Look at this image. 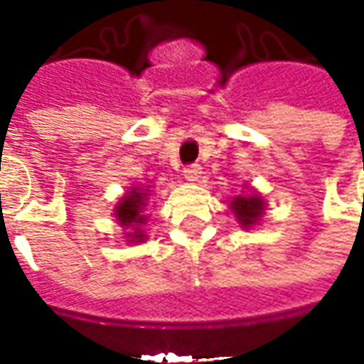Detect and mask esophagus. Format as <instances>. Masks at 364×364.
I'll use <instances>...</instances> for the list:
<instances>
[{"label":"esophagus","instance_id":"1","mask_svg":"<svg viewBox=\"0 0 364 364\" xmlns=\"http://www.w3.org/2000/svg\"><path fill=\"white\" fill-rule=\"evenodd\" d=\"M185 179L187 181H198L200 179V175H203V167L198 166V164H193V166L185 167Z\"/></svg>","mask_w":364,"mask_h":364}]
</instances>
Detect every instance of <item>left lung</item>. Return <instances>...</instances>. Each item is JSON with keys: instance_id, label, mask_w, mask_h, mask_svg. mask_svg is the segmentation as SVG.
I'll return each instance as SVG.
<instances>
[{"instance_id": "1", "label": "left lung", "mask_w": 364, "mask_h": 364, "mask_svg": "<svg viewBox=\"0 0 364 364\" xmlns=\"http://www.w3.org/2000/svg\"><path fill=\"white\" fill-rule=\"evenodd\" d=\"M230 208L236 214L237 222L242 228H252L253 224L261 220V216L265 213V200L253 193V195H237L230 200Z\"/></svg>"}]
</instances>
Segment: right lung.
I'll use <instances>...</instances> for the list:
<instances>
[{
    "label": "right lung",
    "instance_id": "obj_1",
    "mask_svg": "<svg viewBox=\"0 0 364 364\" xmlns=\"http://www.w3.org/2000/svg\"><path fill=\"white\" fill-rule=\"evenodd\" d=\"M148 189H138V187H132L128 191L124 197L120 198L117 203V208H114V216L119 220L120 226L124 228H132V232H128L127 236L130 237L128 242H142L144 232L140 230V224H146V200H148Z\"/></svg>",
    "mask_w": 364,
    "mask_h": 364
}]
</instances>
